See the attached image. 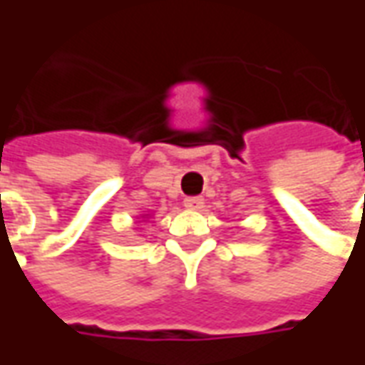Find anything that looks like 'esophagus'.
<instances>
[{
	"label": "esophagus",
	"mask_w": 365,
	"mask_h": 365,
	"mask_svg": "<svg viewBox=\"0 0 365 365\" xmlns=\"http://www.w3.org/2000/svg\"><path fill=\"white\" fill-rule=\"evenodd\" d=\"M183 205L187 207V209H201V207H203V197H197V195L185 197L183 199Z\"/></svg>",
	"instance_id": "1"
}]
</instances>
